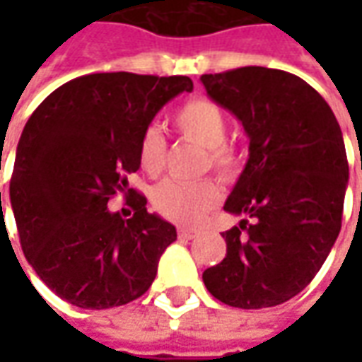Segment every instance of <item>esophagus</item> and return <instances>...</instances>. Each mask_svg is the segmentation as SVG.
<instances>
[{
    "mask_svg": "<svg viewBox=\"0 0 362 362\" xmlns=\"http://www.w3.org/2000/svg\"><path fill=\"white\" fill-rule=\"evenodd\" d=\"M178 236H180V238H184V240H192V238H196L197 233L196 230H192V228L180 227L178 228Z\"/></svg>",
    "mask_w": 362,
    "mask_h": 362,
    "instance_id": "34e87169",
    "label": "esophagus"
}]
</instances>
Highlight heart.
Returning <instances> with one entry per match:
<instances>
[{
    "instance_id": "b5f03b06",
    "label": "heart",
    "mask_w": 362,
    "mask_h": 362,
    "mask_svg": "<svg viewBox=\"0 0 362 362\" xmlns=\"http://www.w3.org/2000/svg\"><path fill=\"white\" fill-rule=\"evenodd\" d=\"M173 124L178 134L205 147V166L219 174L225 182L238 178L243 170V157L227 137L228 118L219 104L209 98H189L173 114ZM168 145L157 126H147L137 141V163L149 176L165 170ZM221 202V188L215 180H199L194 184L165 180L155 186L151 204L158 215L180 225H196L205 213L215 209Z\"/></svg>"
}]
</instances>
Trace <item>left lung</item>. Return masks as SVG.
Instances as JSON below:
<instances>
[{"label":"left lung","mask_w":362,"mask_h":362,"mask_svg":"<svg viewBox=\"0 0 362 362\" xmlns=\"http://www.w3.org/2000/svg\"><path fill=\"white\" fill-rule=\"evenodd\" d=\"M207 95L243 122L250 157L225 211L227 256L204 272L217 300L258 310L287 303L320 272L341 230L349 165L341 127L318 90L281 69L202 75Z\"/></svg>","instance_id":"obj_1"}]
</instances>
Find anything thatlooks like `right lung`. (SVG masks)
Segmentation results:
<instances>
[{
	"mask_svg": "<svg viewBox=\"0 0 362 362\" xmlns=\"http://www.w3.org/2000/svg\"><path fill=\"white\" fill-rule=\"evenodd\" d=\"M192 89L184 75L90 74L58 87L28 118L9 197L25 258L59 298L100 310L132 303L155 281L176 228L147 211L127 176L139 168L143 129ZM118 191L134 209L129 220L107 209Z\"/></svg>",
	"mask_w": 362,
	"mask_h": 362,
	"instance_id": "add662e5",
	"label": "right lung"
}]
</instances>
